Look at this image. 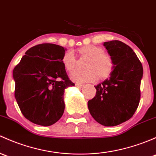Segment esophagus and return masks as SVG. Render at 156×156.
Returning <instances> with one entry per match:
<instances>
[{
  "instance_id": "34e87169",
  "label": "esophagus",
  "mask_w": 156,
  "mask_h": 156,
  "mask_svg": "<svg viewBox=\"0 0 156 156\" xmlns=\"http://www.w3.org/2000/svg\"><path fill=\"white\" fill-rule=\"evenodd\" d=\"M76 87H83V85L82 84H79V83H76Z\"/></svg>"
}]
</instances>
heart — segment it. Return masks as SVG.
Masks as SVG:
<instances>
[{
    "label": "heart",
    "instance_id": "b5f03b06",
    "mask_svg": "<svg viewBox=\"0 0 156 156\" xmlns=\"http://www.w3.org/2000/svg\"><path fill=\"white\" fill-rule=\"evenodd\" d=\"M81 58L87 60L83 72H74L70 75L72 79L77 83L93 81L96 78L104 79L109 76L114 69V62L110 54L105 52L101 47L87 45L78 50ZM66 70L73 72L76 67V60L72 51H67L62 57Z\"/></svg>",
    "mask_w": 156,
    "mask_h": 156
}]
</instances>
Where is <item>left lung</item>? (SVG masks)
Returning <instances> with one entry per match:
<instances>
[{"label": "left lung", "mask_w": 156, "mask_h": 156, "mask_svg": "<svg viewBox=\"0 0 156 156\" xmlns=\"http://www.w3.org/2000/svg\"><path fill=\"white\" fill-rule=\"evenodd\" d=\"M114 66L110 77L95 88L96 94L88 101L92 117L101 125H119L132 117L140 99L143 66L132 48L119 40L104 42Z\"/></svg>", "instance_id": "1"}]
</instances>
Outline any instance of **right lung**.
I'll return each mask as SVG.
<instances>
[{
  "mask_svg": "<svg viewBox=\"0 0 156 156\" xmlns=\"http://www.w3.org/2000/svg\"><path fill=\"white\" fill-rule=\"evenodd\" d=\"M65 48L51 43L35 45L25 52L13 69L15 97L24 117L48 126L64 112L66 88L75 86L62 62Z\"/></svg>",
  "mask_w": 156,
  "mask_h": 156,
  "instance_id": "obj_1",
  "label": "right lung"
}]
</instances>
